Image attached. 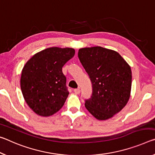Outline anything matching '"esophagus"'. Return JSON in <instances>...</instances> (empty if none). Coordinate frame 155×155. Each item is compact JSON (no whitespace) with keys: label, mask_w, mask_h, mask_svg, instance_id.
Here are the masks:
<instances>
[{"label":"esophagus","mask_w":155,"mask_h":155,"mask_svg":"<svg viewBox=\"0 0 155 155\" xmlns=\"http://www.w3.org/2000/svg\"><path fill=\"white\" fill-rule=\"evenodd\" d=\"M74 93H75V94H77V95L80 94V88H75V89H74Z\"/></svg>","instance_id":"esophagus-1"}]
</instances>
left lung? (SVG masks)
<instances>
[{
  "label": "left lung",
  "instance_id": "8db88e82",
  "mask_svg": "<svg viewBox=\"0 0 155 155\" xmlns=\"http://www.w3.org/2000/svg\"><path fill=\"white\" fill-rule=\"evenodd\" d=\"M78 58L92 84L86 108L99 120L111 118L130 98V67L117 52L101 47L80 49Z\"/></svg>",
  "mask_w": 155,
  "mask_h": 155
}]
</instances>
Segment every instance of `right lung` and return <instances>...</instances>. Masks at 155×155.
I'll return each instance as SVG.
<instances>
[{
	"label": "right lung",
	"mask_w": 155,
	"mask_h": 155,
	"mask_svg": "<svg viewBox=\"0 0 155 155\" xmlns=\"http://www.w3.org/2000/svg\"><path fill=\"white\" fill-rule=\"evenodd\" d=\"M74 55L72 48H48L24 66L20 88L27 105L37 115H52L64 104L69 92L62 67Z\"/></svg>",
	"instance_id": "obj_1"
}]
</instances>
